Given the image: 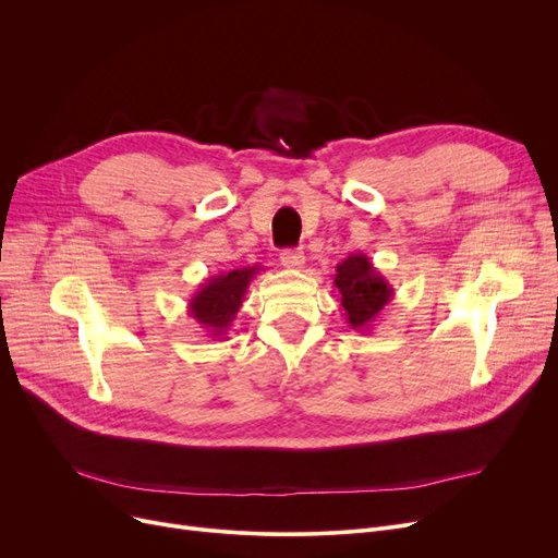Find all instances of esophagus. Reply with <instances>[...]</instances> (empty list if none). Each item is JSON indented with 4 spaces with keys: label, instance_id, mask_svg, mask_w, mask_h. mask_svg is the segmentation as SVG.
<instances>
[{
    "label": "esophagus",
    "instance_id": "34e87169",
    "mask_svg": "<svg viewBox=\"0 0 558 558\" xmlns=\"http://www.w3.org/2000/svg\"><path fill=\"white\" fill-rule=\"evenodd\" d=\"M280 262L287 269H301L305 264V253L301 248H287L280 253Z\"/></svg>",
    "mask_w": 558,
    "mask_h": 558
}]
</instances>
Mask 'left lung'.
<instances>
[{"label": "left lung", "mask_w": 558, "mask_h": 558, "mask_svg": "<svg viewBox=\"0 0 558 558\" xmlns=\"http://www.w3.org/2000/svg\"><path fill=\"white\" fill-rule=\"evenodd\" d=\"M335 287L341 294L345 324L360 332H368L393 299V287L364 253H353L337 264Z\"/></svg>", "instance_id": "8db88e82"}]
</instances>
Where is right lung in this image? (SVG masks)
Masks as SVG:
<instances>
[{"label": "right lung", "mask_w": 558, "mask_h": 558, "mask_svg": "<svg viewBox=\"0 0 558 558\" xmlns=\"http://www.w3.org/2000/svg\"><path fill=\"white\" fill-rule=\"evenodd\" d=\"M264 267H240L205 280L187 303V314L213 339H223L238 316L248 284Z\"/></svg>", "instance_id": "add662e5"}]
</instances>
